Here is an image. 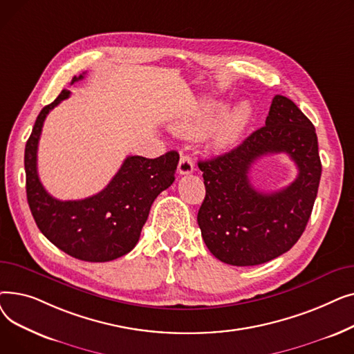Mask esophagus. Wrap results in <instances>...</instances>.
Returning <instances> with one entry per match:
<instances>
[{
  "label": "esophagus",
  "mask_w": 354,
  "mask_h": 354,
  "mask_svg": "<svg viewBox=\"0 0 354 354\" xmlns=\"http://www.w3.org/2000/svg\"><path fill=\"white\" fill-rule=\"evenodd\" d=\"M194 160L189 155H180L179 163H178V171L180 175H189L194 172Z\"/></svg>",
  "instance_id": "34e87169"
}]
</instances>
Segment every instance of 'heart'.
Instances as JSON below:
<instances>
[{
	"label": "heart",
	"instance_id": "b5f03b06",
	"mask_svg": "<svg viewBox=\"0 0 354 354\" xmlns=\"http://www.w3.org/2000/svg\"><path fill=\"white\" fill-rule=\"evenodd\" d=\"M224 109L225 106L222 103L209 104L195 111L194 115L188 118L176 120L174 123V129L176 132L187 136H202L212 129V126L215 124L222 111H224ZM251 116L252 110L250 104L241 103L235 106L227 115V118L216 127L214 135V143L218 147H228L234 145L241 138V135L244 133L245 127L251 120Z\"/></svg>",
	"mask_w": 354,
	"mask_h": 354
}]
</instances>
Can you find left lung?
Listing matches in <instances>:
<instances>
[{"instance_id": "8db88e82", "label": "left lung", "mask_w": 354, "mask_h": 354, "mask_svg": "<svg viewBox=\"0 0 354 354\" xmlns=\"http://www.w3.org/2000/svg\"><path fill=\"white\" fill-rule=\"evenodd\" d=\"M272 153H287L299 175L288 187L268 194L258 192L248 175L255 160ZM198 166L207 191L198 225L219 261L264 264L303 235L317 196L322 162L313 123L288 97L274 96L266 126L232 151Z\"/></svg>"}]
</instances>
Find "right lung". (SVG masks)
Listing matches in <instances>:
<instances>
[{
  "label": "right lung",
  "mask_w": 354,
  "mask_h": 354,
  "mask_svg": "<svg viewBox=\"0 0 354 354\" xmlns=\"http://www.w3.org/2000/svg\"><path fill=\"white\" fill-rule=\"evenodd\" d=\"M83 77V74L74 76L70 84ZM68 96L70 90L64 88L57 99L43 107L27 140V201L37 227L50 243L82 261L106 263L135 248L153 201L175 180L179 155L171 151L156 159L127 156L99 194L79 201L53 198L37 172V149L50 110Z\"/></svg>",
  "instance_id": "1"
}]
</instances>
